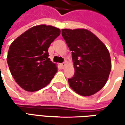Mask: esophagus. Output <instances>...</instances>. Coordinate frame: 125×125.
<instances>
[{
	"label": "esophagus",
	"mask_w": 125,
	"mask_h": 125,
	"mask_svg": "<svg viewBox=\"0 0 125 125\" xmlns=\"http://www.w3.org/2000/svg\"><path fill=\"white\" fill-rule=\"evenodd\" d=\"M66 63H65V62H62V63H61V64H60V66H61V67H62V69H63V68H65V67H66Z\"/></svg>",
	"instance_id": "34e87169"
}]
</instances>
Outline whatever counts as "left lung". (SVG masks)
Returning <instances> with one entry per match:
<instances>
[{"mask_svg":"<svg viewBox=\"0 0 125 125\" xmlns=\"http://www.w3.org/2000/svg\"><path fill=\"white\" fill-rule=\"evenodd\" d=\"M62 35L72 51L74 75L68 79L71 88L82 96L93 95L103 88L111 70L108 49L86 29H62Z\"/></svg>","mask_w":125,"mask_h":125,"instance_id":"1","label":"left lung"}]
</instances>
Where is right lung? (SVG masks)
<instances>
[{
    "label": "right lung",
    "mask_w": 125,
    "mask_h": 125,
    "mask_svg": "<svg viewBox=\"0 0 125 125\" xmlns=\"http://www.w3.org/2000/svg\"><path fill=\"white\" fill-rule=\"evenodd\" d=\"M60 34L58 28L38 25L24 32L11 44L7 64L15 81L23 90H39L53 78L58 69L49 58L48 49Z\"/></svg>",
    "instance_id": "right-lung-1"
}]
</instances>
